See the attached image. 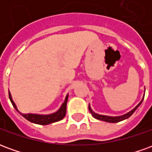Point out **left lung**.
Returning <instances> with one entry per match:
<instances>
[{"mask_svg": "<svg viewBox=\"0 0 152 152\" xmlns=\"http://www.w3.org/2000/svg\"><path fill=\"white\" fill-rule=\"evenodd\" d=\"M143 99H142V100H143ZM142 101L140 102V103H139V104H138L135 108L133 109L131 112H129V113H127V114L124 115H121V116H116V117H112V116H107V115H102L96 114V113H94V112H93L92 110H91V108L89 107V112H90V113L92 114L93 116H94V118H96V119H98V120L107 121V122H110V123H116V122H120V121H124V120H125V119H127V118H129V116H131V115H133V113L136 111V109L140 106V104L142 103Z\"/></svg>", "mask_w": 152, "mask_h": 152, "instance_id": "left-lung-1", "label": "left lung"}]
</instances>
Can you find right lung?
<instances>
[{
  "instance_id": "obj_1",
  "label": "right lung",
  "mask_w": 152,
  "mask_h": 152,
  "mask_svg": "<svg viewBox=\"0 0 152 152\" xmlns=\"http://www.w3.org/2000/svg\"><path fill=\"white\" fill-rule=\"evenodd\" d=\"M9 98H10V100L11 102L12 105L15 107L17 111L18 109L16 107V105L14 102V101L12 100L11 94L9 92ZM67 99H68V95H66V99H65V101L63 103V105L61 106L60 109L55 113L51 115H36V114H20L25 118L27 119L28 121H29L30 122H32V123H35V124H42V125H45V124H51V123H53V122H57V121H61L66 115V102H67Z\"/></svg>"
}]
</instances>
